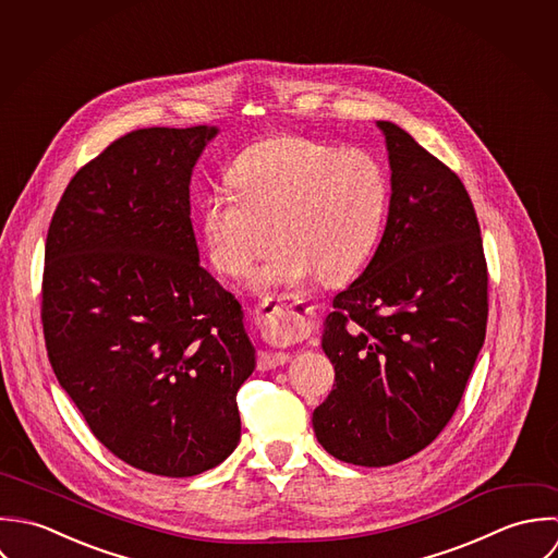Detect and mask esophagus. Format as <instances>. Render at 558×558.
I'll use <instances>...</instances> for the list:
<instances>
[{
  "label": "esophagus",
  "mask_w": 558,
  "mask_h": 558,
  "mask_svg": "<svg viewBox=\"0 0 558 558\" xmlns=\"http://www.w3.org/2000/svg\"><path fill=\"white\" fill-rule=\"evenodd\" d=\"M315 306L306 300H265L256 306V322L265 335L280 338H302L311 332ZM289 353H258V368L271 371L284 366Z\"/></svg>",
  "instance_id": "esophagus-1"
}]
</instances>
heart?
I'll use <instances>...</instances> for the list:
<instances>
[{
  "mask_svg": "<svg viewBox=\"0 0 558 558\" xmlns=\"http://www.w3.org/2000/svg\"><path fill=\"white\" fill-rule=\"evenodd\" d=\"M230 194L209 196L201 230L211 263L239 278L265 252L278 247L252 276L256 293L298 287L315 274L324 282L353 276L375 250L388 183L364 150L278 135L245 148L226 174Z\"/></svg>",
  "mask_w": 558,
  "mask_h": 558,
  "instance_id": "obj_1",
  "label": "heart"
}]
</instances>
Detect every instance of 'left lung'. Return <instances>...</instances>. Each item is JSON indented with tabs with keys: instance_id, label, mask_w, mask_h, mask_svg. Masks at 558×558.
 <instances>
[{
	"instance_id": "1",
	"label": "left lung",
	"mask_w": 558,
	"mask_h": 558,
	"mask_svg": "<svg viewBox=\"0 0 558 558\" xmlns=\"http://www.w3.org/2000/svg\"><path fill=\"white\" fill-rule=\"evenodd\" d=\"M377 126L390 163L386 230L326 317L322 347L336 386L313 414L319 445L366 468L438 438L487 326V265L463 183L399 124Z\"/></svg>"
}]
</instances>
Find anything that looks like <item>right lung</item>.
<instances>
[{
	"instance_id": "add662e5",
	"label": "right lung",
	"mask_w": 558,
	"mask_h": 558,
	"mask_svg": "<svg viewBox=\"0 0 558 558\" xmlns=\"http://www.w3.org/2000/svg\"><path fill=\"white\" fill-rule=\"evenodd\" d=\"M218 133H126L73 177L47 232L51 368L97 440L159 476L201 474L236 448V390L256 366L192 226L194 166Z\"/></svg>"
}]
</instances>
